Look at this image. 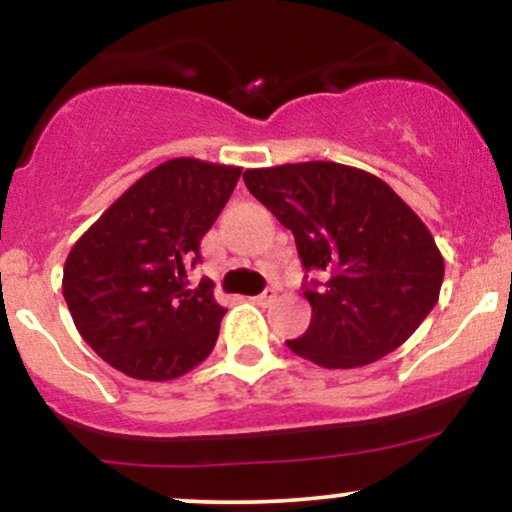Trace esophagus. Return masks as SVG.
<instances>
[{
    "label": "esophagus",
    "instance_id": "obj_1",
    "mask_svg": "<svg viewBox=\"0 0 512 512\" xmlns=\"http://www.w3.org/2000/svg\"><path fill=\"white\" fill-rule=\"evenodd\" d=\"M276 298V291L274 289H267V291H262L260 296H255L252 298V301H255L257 305H269Z\"/></svg>",
    "mask_w": 512,
    "mask_h": 512
}]
</instances>
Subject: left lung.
<instances>
[{"label": "left lung", "mask_w": 512, "mask_h": 512, "mask_svg": "<svg viewBox=\"0 0 512 512\" xmlns=\"http://www.w3.org/2000/svg\"><path fill=\"white\" fill-rule=\"evenodd\" d=\"M245 185L296 238L310 327L286 346L322 368H358L402 346L438 303L431 231L375 175L332 161L252 168ZM313 271L320 280H308Z\"/></svg>", "instance_id": "left-lung-1"}]
</instances>
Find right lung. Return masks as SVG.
Listing matches in <instances>:
<instances>
[{
  "mask_svg": "<svg viewBox=\"0 0 512 512\" xmlns=\"http://www.w3.org/2000/svg\"><path fill=\"white\" fill-rule=\"evenodd\" d=\"M243 170L173 158L142 175L74 243L62 293L84 342L137 380H175L211 354L226 310L187 289L199 243Z\"/></svg>",
  "mask_w": 512,
  "mask_h": 512,
  "instance_id": "1",
  "label": "right lung"
}]
</instances>
